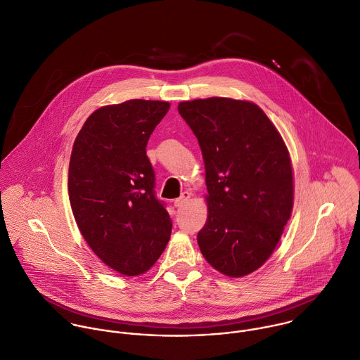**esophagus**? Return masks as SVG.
<instances>
[{"instance_id": "34e87169", "label": "esophagus", "mask_w": 360, "mask_h": 360, "mask_svg": "<svg viewBox=\"0 0 360 360\" xmlns=\"http://www.w3.org/2000/svg\"><path fill=\"white\" fill-rule=\"evenodd\" d=\"M191 196H192L191 192H184V193L181 195V198H178V199L174 200V206L178 207V209H179V207H184V206L191 200Z\"/></svg>"}]
</instances>
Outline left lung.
Wrapping results in <instances>:
<instances>
[{
    "mask_svg": "<svg viewBox=\"0 0 360 360\" xmlns=\"http://www.w3.org/2000/svg\"><path fill=\"white\" fill-rule=\"evenodd\" d=\"M178 110L205 161L207 220L199 248L220 274L250 275L272 255L292 216L289 150L254 102L212 96L179 102Z\"/></svg>",
    "mask_w": 360,
    "mask_h": 360,
    "instance_id": "8db88e82",
    "label": "left lung"
}]
</instances>
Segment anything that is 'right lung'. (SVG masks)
Here are the masks:
<instances>
[{"instance_id": "right-lung-1", "label": "right lung", "mask_w": 360, "mask_h": 360, "mask_svg": "<svg viewBox=\"0 0 360 360\" xmlns=\"http://www.w3.org/2000/svg\"><path fill=\"white\" fill-rule=\"evenodd\" d=\"M169 102L130 99L96 109L75 137L68 198L95 255L124 276L146 274L165 250L172 223L154 195L147 141Z\"/></svg>"}]
</instances>
